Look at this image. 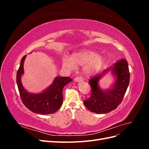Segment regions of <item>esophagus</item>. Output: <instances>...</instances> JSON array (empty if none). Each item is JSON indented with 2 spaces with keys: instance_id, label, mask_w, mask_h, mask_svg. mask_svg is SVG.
Returning <instances> with one entry per match:
<instances>
[{
  "instance_id": "esophagus-1",
  "label": "esophagus",
  "mask_w": 149,
  "mask_h": 149,
  "mask_svg": "<svg viewBox=\"0 0 149 149\" xmlns=\"http://www.w3.org/2000/svg\"><path fill=\"white\" fill-rule=\"evenodd\" d=\"M83 78L81 77V76H77L74 78V81L76 82H81L83 81Z\"/></svg>"
}]
</instances>
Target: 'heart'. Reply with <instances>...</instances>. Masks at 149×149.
Here are the masks:
<instances>
[{
	"instance_id": "b5f03b06",
	"label": "heart",
	"mask_w": 149,
	"mask_h": 149,
	"mask_svg": "<svg viewBox=\"0 0 149 149\" xmlns=\"http://www.w3.org/2000/svg\"><path fill=\"white\" fill-rule=\"evenodd\" d=\"M104 58L96 52L83 49L72 54L71 60L65 57L63 60V66L70 70L75 68V66H84L86 73L93 74L100 71L104 65Z\"/></svg>"
}]
</instances>
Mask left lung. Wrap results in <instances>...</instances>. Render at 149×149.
Instances as JSON below:
<instances>
[{"label":"left lung","instance_id":"1","mask_svg":"<svg viewBox=\"0 0 149 149\" xmlns=\"http://www.w3.org/2000/svg\"><path fill=\"white\" fill-rule=\"evenodd\" d=\"M109 71H111L116 77V82L112 89L102 90L98 86V81ZM129 79L128 63L125 60L121 59L89 81L91 88V95L84 101V106L90 111L97 114L108 113L116 109L123 100Z\"/></svg>","mask_w":149,"mask_h":149}]
</instances>
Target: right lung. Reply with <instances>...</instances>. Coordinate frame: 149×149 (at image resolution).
Instances as JSON below:
<instances>
[{"mask_svg":"<svg viewBox=\"0 0 149 149\" xmlns=\"http://www.w3.org/2000/svg\"><path fill=\"white\" fill-rule=\"evenodd\" d=\"M26 55L22 58L20 65L17 73V83L21 100L28 109L34 113L46 115L53 114L62 105L63 89L73 79L70 77H56L53 83L45 91L39 94L27 92L21 82V76L24 74V63Z\"/></svg>","mask_w":149,"mask_h":149,"instance_id":"obj_1","label":"right lung"}]
</instances>
